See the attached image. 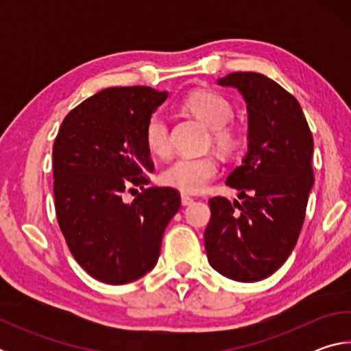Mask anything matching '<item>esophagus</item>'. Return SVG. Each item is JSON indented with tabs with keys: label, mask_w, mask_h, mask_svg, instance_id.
I'll return each mask as SVG.
<instances>
[{
	"label": "esophagus",
	"mask_w": 351,
	"mask_h": 351,
	"mask_svg": "<svg viewBox=\"0 0 351 351\" xmlns=\"http://www.w3.org/2000/svg\"><path fill=\"white\" fill-rule=\"evenodd\" d=\"M192 203H193V198L192 197H189V195H186V193L181 195V204L182 206H190Z\"/></svg>",
	"instance_id": "obj_1"
}]
</instances>
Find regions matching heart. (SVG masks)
Here are the masks:
<instances>
[{
    "label": "heart",
    "mask_w": 351,
    "mask_h": 351,
    "mask_svg": "<svg viewBox=\"0 0 351 351\" xmlns=\"http://www.w3.org/2000/svg\"><path fill=\"white\" fill-rule=\"evenodd\" d=\"M184 106L212 130V139L219 150L232 152L240 145L241 134L228 122L234 116V106L221 94L195 91L184 100ZM144 141L154 156H167L170 152L169 122L161 112H154L145 123ZM218 171V164L210 156L180 158L162 171L165 186L186 193H199Z\"/></svg>",
    "instance_id": "1"
}]
</instances>
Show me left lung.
I'll return each instance as SVG.
<instances>
[{
    "label": "left lung",
    "instance_id": "1",
    "mask_svg": "<svg viewBox=\"0 0 351 351\" xmlns=\"http://www.w3.org/2000/svg\"><path fill=\"white\" fill-rule=\"evenodd\" d=\"M218 85L237 88L246 102L247 153L226 180L245 201H209L207 260L224 277L258 282L280 268L299 239L314 182L313 134L300 104L269 77L232 73Z\"/></svg>",
    "mask_w": 351,
    "mask_h": 351
}]
</instances>
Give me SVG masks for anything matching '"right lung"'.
Returning a JSON list of instances; mask_svg holds the SVG:
<instances>
[{
    "label": "right lung",
    "instance_id": "add662e5",
    "mask_svg": "<svg viewBox=\"0 0 351 351\" xmlns=\"http://www.w3.org/2000/svg\"><path fill=\"white\" fill-rule=\"evenodd\" d=\"M167 97L148 86L106 88L69 111L58 130L52 148L58 226L77 263L99 282L123 285L152 271L180 210L171 187H148L132 204L123 201L125 186L148 184L153 162L144 130Z\"/></svg>",
    "mask_w": 351,
    "mask_h": 351
}]
</instances>
